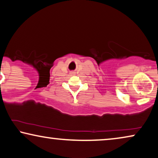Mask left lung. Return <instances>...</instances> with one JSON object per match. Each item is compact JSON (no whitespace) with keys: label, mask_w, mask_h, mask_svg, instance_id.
I'll return each instance as SVG.
<instances>
[{"label":"left lung","mask_w":158,"mask_h":158,"mask_svg":"<svg viewBox=\"0 0 158 158\" xmlns=\"http://www.w3.org/2000/svg\"><path fill=\"white\" fill-rule=\"evenodd\" d=\"M157 87H158V85H157Z\"/></svg>","instance_id":"left-lung-1"}]
</instances>
